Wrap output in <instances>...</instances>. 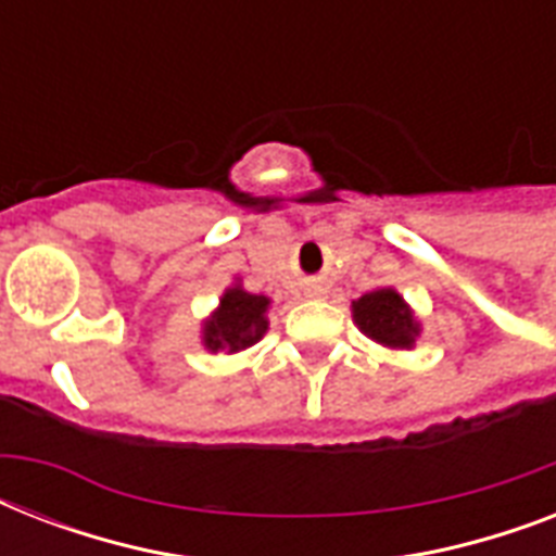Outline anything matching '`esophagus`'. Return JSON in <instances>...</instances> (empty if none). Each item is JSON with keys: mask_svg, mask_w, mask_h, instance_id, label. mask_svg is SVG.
<instances>
[{"mask_svg": "<svg viewBox=\"0 0 556 556\" xmlns=\"http://www.w3.org/2000/svg\"><path fill=\"white\" fill-rule=\"evenodd\" d=\"M312 294L317 296V294H323V288H312Z\"/></svg>", "mask_w": 556, "mask_h": 556, "instance_id": "1", "label": "esophagus"}]
</instances>
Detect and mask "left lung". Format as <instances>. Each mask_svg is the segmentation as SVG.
<instances>
[{
	"instance_id": "obj_1",
	"label": "left lung",
	"mask_w": 556,
	"mask_h": 556,
	"mask_svg": "<svg viewBox=\"0 0 556 556\" xmlns=\"http://www.w3.org/2000/svg\"><path fill=\"white\" fill-rule=\"evenodd\" d=\"M355 320L364 334L387 349H409L418 334V323L392 288L369 291L352 303Z\"/></svg>"
}]
</instances>
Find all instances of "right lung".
<instances>
[{"instance_id": "right-lung-1", "label": "right lung", "mask_w": 556, "mask_h": 556, "mask_svg": "<svg viewBox=\"0 0 556 556\" xmlns=\"http://www.w3.org/2000/svg\"><path fill=\"white\" fill-rule=\"evenodd\" d=\"M265 312H268V296L230 288L222 296V305L213 314V320L204 326V346L213 349V352H218V349L242 352V349L253 346L268 331Z\"/></svg>"}]
</instances>
